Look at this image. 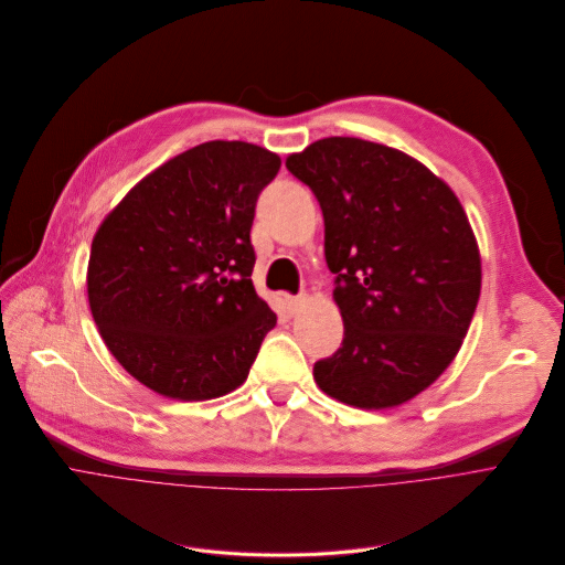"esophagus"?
I'll return each instance as SVG.
<instances>
[{"label": "esophagus", "mask_w": 565, "mask_h": 565, "mask_svg": "<svg viewBox=\"0 0 565 565\" xmlns=\"http://www.w3.org/2000/svg\"><path fill=\"white\" fill-rule=\"evenodd\" d=\"M305 302H307V295H284V309L288 316L299 313Z\"/></svg>", "instance_id": "obj_1"}]
</instances>
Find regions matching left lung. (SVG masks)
Here are the masks:
<instances>
[{"mask_svg": "<svg viewBox=\"0 0 565 565\" xmlns=\"http://www.w3.org/2000/svg\"><path fill=\"white\" fill-rule=\"evenodd\" d=\"M324 217V258L343 345L313 365L329 397L393 408L459 354L481 290L468 215L440 177L399 149L331 136L290 154Z\"/></svg>", "mask_w": 565, "mask_h": 565, "instance_id": "8db88e82", "label": "left lung"}]
</instances>
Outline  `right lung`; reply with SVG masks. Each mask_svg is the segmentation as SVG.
<instances>
[{
  "mask_svg": "<svg viewBox=\"0 0 565 565\" xmlns=\"http://www.w3.org/2000/svg\"><path fill=\"white\" fill-rule=\"evenodd\" d=\"M281 159L209 140L140 179L93 238L88 305L118 363L154 393L204 402L236 391L277 316L252 284L249 230Z\"/></svg>",
  "mask_w": 565,
  "mask_h": 565,
  "instance_id": "right-lung-1",
  "label": "right lung"
}]
</instances>
